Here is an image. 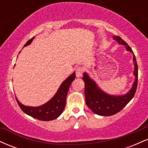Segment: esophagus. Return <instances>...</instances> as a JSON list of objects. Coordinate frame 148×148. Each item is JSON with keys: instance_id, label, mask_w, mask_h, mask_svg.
I'll return each mask as SVG.
<instances>
[{"instance_id": "obj_1", "label": "esophagus", "mask_w": 148, "mask_h": 148, "mask_svg": "<svg viewBox=\"0 0 148 148\" xmlns=\"http://www.w3.org/2000/svg\"><path fill=\"white\" fill-rule=\"evenodd\" d=\"M84 72V68L83 67H79L76 69V77L81 78L82 77L83 73Z\"/></svg>"}]
</instances>
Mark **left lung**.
<instances>
[{
    "mask_svg": "<svg viewBox=\"0 0 148 148\" xmlns=\"http://www.w3.org/2000/svg\"><path fill=\"white\" fill-rule=\"evenodd\" d=\"M113 38L119 45L125 46L127 51L133 53L134 65L133 74L135 76V80L132 84V87L126 94L113 95L102 90L95 81L90 77L88 73H84L82 79L85 83V97L86 105L93 113L101 116H111L121 111L134 97L138 83V65L133 51L121 37L114 36Z\"/></svg>",
    "mask_w": 148,
    "mask_h": 148,
    "instance_id": "1",
    "label": "left lung"
}]
</instances>
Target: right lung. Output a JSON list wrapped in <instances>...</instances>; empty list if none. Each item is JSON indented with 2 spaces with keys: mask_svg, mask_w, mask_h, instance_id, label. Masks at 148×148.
Here are the masks:
<instances>
[{
  "mask_svg": "<svg viewBox=\"0 0 148 148\" xmlns=\"http://www.w3.org/2000/svg\"><path fill=\"white\" fill-rule=\"evenodd\" d=\"M35 38L30 39L25 43L24 47L30 45ZM76 74L74 72L61 84L54 96L47 103L39 106H25L16 97L18 106L25 114L42 121H50L58 118L64 111L66 105V97L72 81L75 79Z\"/></svg>",
  "mask_w": 148,
  "mask_h": 148,
  "instance_id": "obj_1",
  "label": "right lung"
}]
</instances>
